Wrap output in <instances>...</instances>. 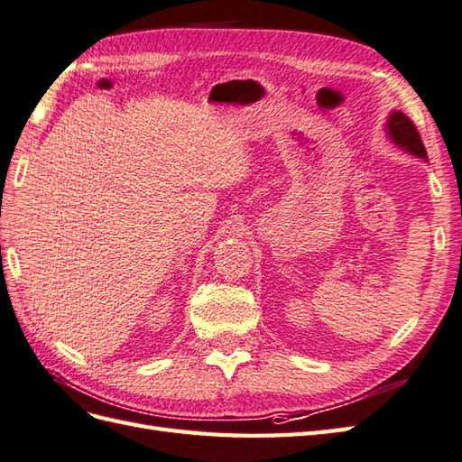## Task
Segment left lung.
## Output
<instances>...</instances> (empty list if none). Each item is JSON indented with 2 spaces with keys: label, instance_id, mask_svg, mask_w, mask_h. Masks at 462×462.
I'll return each instance as SVG.
<instances>
[{
  "label": "left lung",
  "instance_id": "1",
  "mask_svg": "<svg viewBox=\"0 0 462 462\" xmlns=\"http://www.w3.org/2000/svg\"><path fill=\"white\" fill-rule=\"evenodd\" d=\"M385 129H387L389 139L397 144L399 149L428 162V152H426L424 143H421V139H420L418 129L402 112H391V116L387 117Z\"/></svg>",
  "mask_w": 462,
  "mask_h": 462
}]
</instances>
